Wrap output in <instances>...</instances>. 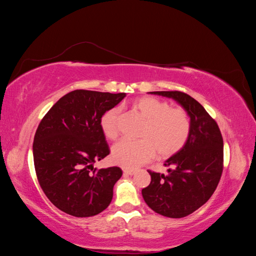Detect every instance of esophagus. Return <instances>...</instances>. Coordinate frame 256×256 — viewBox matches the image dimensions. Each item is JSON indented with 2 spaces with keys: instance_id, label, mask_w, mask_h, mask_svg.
Listing matches in <instances>:
<instances>
[{
  "instance_id": "1",
  "label": "esophagus",
  "mask_w": 256,
  "mask_h": 256,
  "mask_svg": "<svg viewBox=\"0 0 256 256\" xmlns=\"http://www.w3.org/2000/svg\"><path fill=\"white\" fill-rule=\"evenodd\" d=\"M124 174L125 175H134L136 174V171H134V170H127V168H125L124 170Z\"/></svg>"
}]
</instances>
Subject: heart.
<instances>
[{
    "label": "heart",
    "instance_id": "heart-1",
    "mask_svg": "<svg viewBox=\"0 0 256 256\" xmlns=\"http://www.w3.org/2000/svg\"><path fill=\"white\" fill-rule=\"evenodd\" d=\"M131 106L140 113L146 122L141 140L122 138L112 147L114 164L125 168H136L150 160L156 152L168 157L182 148L187 142L191 124L189 115L182 108H170L162 100L144 96L134 99ZM120 109L106 111L102 118V129L108 138H115L118 134Z\"/></svg>",
    "mask_w": 256,
    "mask_h": 256
}]
</instances>
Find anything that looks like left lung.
Masks as SVG:
<instances>
[{
  "label": "left lung",
  "mask_w": 256,
  "mask_h": 256,
  "mask_svg": "<svg viewBox=\"0 0 256 256\" xmlns=\"http://www.w3.org/2000/svg\"><path fill=\"white\" fill-rule=\"evenodd\" d=\"M171 98L190 118V134L180 150L164 161L168 175L150 172V184L142 189L145 203L154 212L182 218L210 198L223 170V140L216 122L194 98L182 92H150Z\"/></svg>",
  "instance_id": "left-lung-1"
}]
</instances>
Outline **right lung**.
Here are the masks:
<instances>
[{"label": "right lung", "instance_id": "obj_1", "mask_svg": "<svg viewBox=\"0 0 256 256\" xmlns=\"http://www.w3.org/2000/svg\"><path fill=\"white\" fill-rule=\"evenodd\" d=\"M126 97L76 90L62 97L38 126L33 156L38 182L50 202L74 216H92L110 205L122 171L94 168L110 154L102 115Z\"/></svg>", "mask_w": 256, "mask_h": 256}]
</instances>
